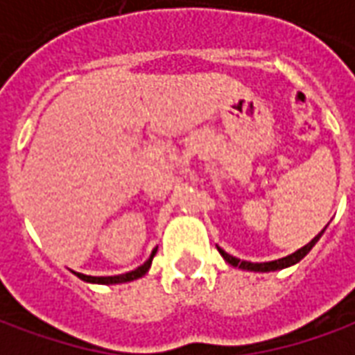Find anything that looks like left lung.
Wrapping results in <instances>:
<instances>
[{"label": "left lung", "mask_w": 355, "mask_h": 355, "mask_svg": "<svg viewBox=\"0 0 355 355\" xmlns=\"http://www.w3.org/2000/svg\"><path fill=\"white\" fill-rule=\"evenodd\" d=\"M327 228V226H325ZM325 228L315 236V238L308 243V245L300 247L298 251H295L293 254H287V257H283V259H277V261H272V262H249V261H239V259H236V257H232V254H228L226 251H223L220 247H216L218 249V253L223 254V259L230 266L234 268H241V270H247V272H275V270H283V268H289L293 266V264H297V262H300L302 259H304L306 254L312 251V247L320 241V238L323 236V232H325Z\"/></svg>", "instance_id": "1"}]
</instances>
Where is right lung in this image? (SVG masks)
I'll use <instances>...</instances> for the list:
<instances>
[{"instance_id":"add662e5","label":"right lung","mask_w":355,"mask_h":355,"mask_svg":"<svg viewBox=\"0 0 355 355\" xmlns=\"http://www.w3.org/2000/svg\"><path fill=\"white\" fill-rule=\"evenodd\" d=\"M152 259H154V253L152 257L148 259L142 266H139L137 270H132V272H127V274H121V275H108V277H94V275H85V274H73L78 275L80 279L87 283H101V285H116V283H127V282H132V279H139L142 275L146 274L150 266H152Z\"/></svg>"}]
</instances>
